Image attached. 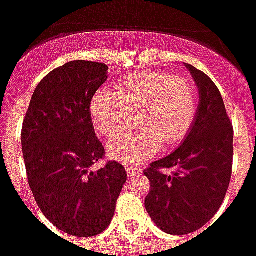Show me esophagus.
<instances>
[{
    "mask_svg": "<svg viewBox=\"0 0 256 256\" xmlns=\"http://www.w3.org/2000/svg\"><path fill=\"white\" fill-rule=\"evenodd\" d=\"M126 172H128V177H132V176H134V174H137V172H140V170H138V168H137V167L128 166V167H126Z\"/></svg>",
    "mask_w": 256,
    "mask_h": 256,
    "instance_id": "1",
    "label": "esophagus"
}]
</instances>
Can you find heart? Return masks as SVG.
<instances>
[{"mask_svg":"<svg viewBox=\"0 0 256 256\" xmlns=\"http://www.w3.org/2000/svg\"><path fill=\"white\" fill-rule=\"evenodd\" d=\"M115 93L98 90L90 101L96 130L111 137L136 115V126L110 141L108 154L126 164L146 160L162 144L177 145L190 133L198 116V89L172 72H134L119 79Z\"/></svg>","mask_w":256,"mask_h":256,"instance_id":"b5f03b06","label":"heart"}]
</instances>
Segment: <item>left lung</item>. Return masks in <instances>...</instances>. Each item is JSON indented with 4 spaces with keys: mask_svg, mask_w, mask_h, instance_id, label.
<instances>
[{
    "mask_svg": "<svg viewBox=\"0 0 256 256\" xmlns=\"http://www.w3.org/2000/svg\"><path fill=\"white\" fill-rule=\"evenodd\" d=\"M186 68L200 93L194 124L177 150L144 172L150 182L145 208L158 228L176 236L198 230L216 214L233 166V126L220 90L203 71Z\"/></svg>",
    "mask_w": 256,
    "mask_h": 256,
    "instance_id": "obj_1",
    "label": "left lung"
}]
</instances>
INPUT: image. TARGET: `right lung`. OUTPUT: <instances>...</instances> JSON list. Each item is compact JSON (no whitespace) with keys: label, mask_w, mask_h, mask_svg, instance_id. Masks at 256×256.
<instances>
[{"label":"right lung","mask_w":256,"mask_h":256,"mask_svg":"<svg viewBox=\"0 0 256 256\" xmlns=\"http://www.w3.org/2000/svg\"><path fill=\"white\" fill-rule=\"evenodd\" d=\"M108 66L75 60L38 84L22 128L27 180L42 214L71 236L100 234L111 224L128 174L118 162L92 166L106 150L96 137L90 101Z\"/></svg>","instance_id":"right-lung-1"}]
</instances>
